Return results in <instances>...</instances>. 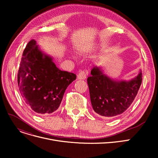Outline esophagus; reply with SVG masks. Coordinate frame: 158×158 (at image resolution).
Returning <instances> with one entry per match:
<instances>
[{"label":"esophagus","instance_id":"1","mask_svg":"<svg viewBox=\"0 0 158 158\" xmlns=\"http://www.w3.org/2000/svg\"><path fill=\"white\" fill-rule=\"evenodd\" d=\"M86 78V73L82 70L79 71L77 75V79L79 80H84Z\"/></svg>","mask_w":158,"mask_h":158}]
</instances>
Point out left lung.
<instances>
[{
    "label": "left lung",
    "mask_w": 158,
    "mask_h": 158,
    "mask_svg": "<svg viewBox=\"0 0 158 158\" xmlns=\"http://www.w3.org/2000/svg\"><path fill=\"white\" fill-rule=\"evenodd\" d=\"M91 103L94 111L104 117H114L126 111L138 94L142 73L129 81L107 76L100 66L91 70L87 79Z\"/></svg>",
    "instance_id": "8db88e82"
}]
</instances>
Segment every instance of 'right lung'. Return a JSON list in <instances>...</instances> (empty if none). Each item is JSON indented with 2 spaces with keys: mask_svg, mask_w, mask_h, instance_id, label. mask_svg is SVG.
I'll return each instance as SVG.
<instances>
[{
  "mask_svg": "<svg viewBox=\"0 0 158 158\" xmlns=\"http://www.w3.org/2000/svg\"><path fill=\"white\" fill-rule=\"evenodd\" d=\"M76 75L58 69L53 58L31 40L25 48L17 75L18 86L24 103L35 113L56 111L66 89Z\"/></svg>",
  "mask_w": 158,
  "mask_h": 158,
  "instance_id": "obj_1",
  "label": "right lung"
}]
</instances>
